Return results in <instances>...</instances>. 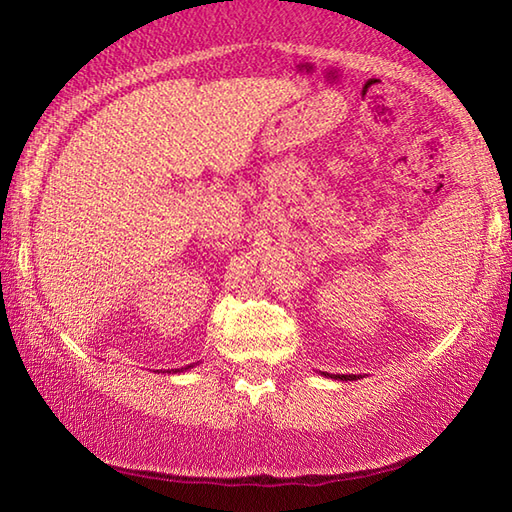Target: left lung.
<instances>
[{"label": "left lung", "mask_w": 512, "mask_h": 512, "mask_svg": "<svg viewBox=\"0 0 512 512\" xmlns=\"http://www.w3.org/2000/svg\"><path fill=\"white\" fill-rule=\"evenodd\" d=\"M323 376H330V378H334V380H358L356 374L347 376V374H325V372H323Z\"/></svg>", "instance_id": "1"}]
</instances>
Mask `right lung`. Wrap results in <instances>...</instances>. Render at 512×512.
<instances>
[{"label":"right lung","mask_w":512,"mask_h":512,"mask_svg":"<svg viewBox=\"0 0 512 512\" xmlns=\"http://www.w3.org/2000/svg\"><path fill=\"white\" fill-rule=\"evenodd\" d=\"M191 367H193V365H187V367H182V369H176V372H184V369H191ZM169 374H171V372H169Z\"/></svg>","instance_id":"add662e5"}]
</instances>
